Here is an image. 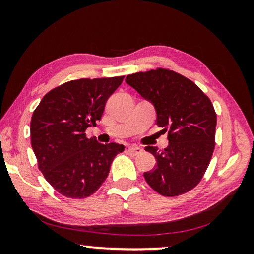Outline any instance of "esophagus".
<instances>
[{
	"label": "esophagus",
	"instance_id": "esophagus-1",
	"mask_svg": "<svg viewBox=\"0 0 254 254\" xmlns=\"http://www.w3.org/2000/svg\"><path fill=\"white\" fill-rule=\"evenodd\" d=\"M142 151H143V150H142L140 147H129V148H128V152H129L130 155H134V156L142 154Z\"/></svg>",
	"mask_w": 254,
	"mask_h": 254
}]
</instances>
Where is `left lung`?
Instances as JSON below:
<instances>
[{"label":"left lung","mask_w":254,"mask_h":254,"mask_svg":"<svg viewBox=\"0 0 254 254\" xmlns=\"http://www.w3.org/2000/svg\"><path fill=\"white\" fill-rule=\"evenodd\" d=\"M126 83L152 103L156 124L168 130V148H144L156 158L154 169L143 173L145 182L164 196L190 192L214 152L216 113L210 99L190 79L164 68L128 75Z\"/></svg>","instance_id":"obj_1"}]
</instances>
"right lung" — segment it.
I'll return each mask as SVG.
<instances>
[{"label": "right lung", "instance_id": "right-lung-1", "mask_svg": "<svg viewBox=\"0 0 254 254\" xmlns=\"http://www.w3.org/2000/svg\"><path fill=\"white\" fill-rule=\"evenodd\" d=\"M124 77L69 81L47 92L34 110L30 130L38 168L64 196L92 195L109 176L114 157L125 150L123 144H102L85 134L100 120Z\"/></svg>", "mask_w": 254, "mask_h": 254}]
</instances>
